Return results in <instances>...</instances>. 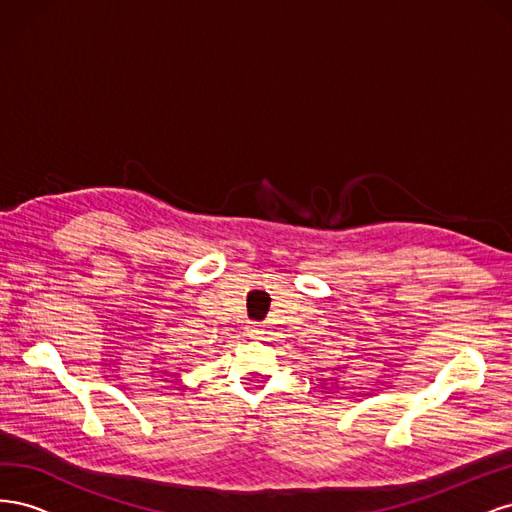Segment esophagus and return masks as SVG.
<instances>
[{
	"mask_svg": "<svg viewBox=\"0 0 512 512\" xmlns=\"http://www.w3.org/2000/svg\"><path fill=\"white\" fill-rule=\"evenodd\" d=\"M247 335L258 339V337L265 335V327H262V324H258V322H250V324H247Z\"/></svg>",
	"mask_w": 512,
	"mask_h": 512,
	"instance_id": "obj_1",
	"label": "esophagus"
}]
</instances>
